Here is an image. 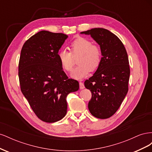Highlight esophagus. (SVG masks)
I'll list each match as a JSON object with an SVG mask.
<instances>
[{
  "label": "esophagus",
  "mask_w": 152,
  "mask_h": 152,
  "mask_svg": "<svg viewBox=\"0 0 152 152\" xmlns=\"http://www.w3.org/2000/svg\"><path fill=\"white\" fill-rule=\"evenodd\" d=\"M79 86H80V89H83L85 88L84 84L83 82H79Z\"/></svg>",
  "instance_id": "34e87169"
}]
</instances>
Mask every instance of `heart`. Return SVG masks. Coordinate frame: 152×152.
I'll use <instances>...</instances> for the list:
<instances>
[{
	"mask_svg": "<svg viewBox=\"0 0 152 152\" xmlns=\"http://www.w3.org/2000/svg\"><path fill=\"white\" fill-rule=\"evenodd\" d=\"M70 52L61 49L58 57L61 66L66 72H71L74 66V58H78L79 64L73 70L71 76L73 79L80 80L89 74L90 71H94L100 65L102 60V50L97 44H93L91 40L79 37L70 45Z\"/></svg>",
	"mask_w": 152,
	"mask_h": 152,
	"instance_id": "b5f03b06",
	"label": "heart"
}]
</instances>
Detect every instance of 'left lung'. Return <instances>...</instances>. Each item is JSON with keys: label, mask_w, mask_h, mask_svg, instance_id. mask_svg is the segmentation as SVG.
Masks as SVG:
<instances>
[{"label": "left lung", "mask_w": 152, "mask_h": 152, "mask_svg": "<svg viewBox=\"0 0 152 152\" xmlns=\"http://www.w3.org/2000/svg\"><path fill=\"white\" fill-rule=\"evenodd\" d=\"M81 34L91 35L102 50V60L94 75L84 82L92 97L88 104L96 118H108L115 113L128 92L130 68L126 49L117 35L96 28Z\"/></svg>", "instance_id": "left-lung-1"}]
</instances>
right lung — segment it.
I'll return each mask as SVG.
<instances>
[{
	"label": "right lung",
	"mask_w": 152,
	"mask_h": 152,
	"mask_svg": "<svg viewBox=\"0 0 152 152\" xmlns=\"http://www.w3.org/2000/svg\"><path fill=\"white\" fill-rule=\"evenodd\" d=\"M68 35L40 31L23 45L18 65L21 91L35 114L45 122L61 120L67 112V95L79 90L68 79L58 53Z\"/></svg>",
	"instance_id": "add662e5"
}]
</instances>
